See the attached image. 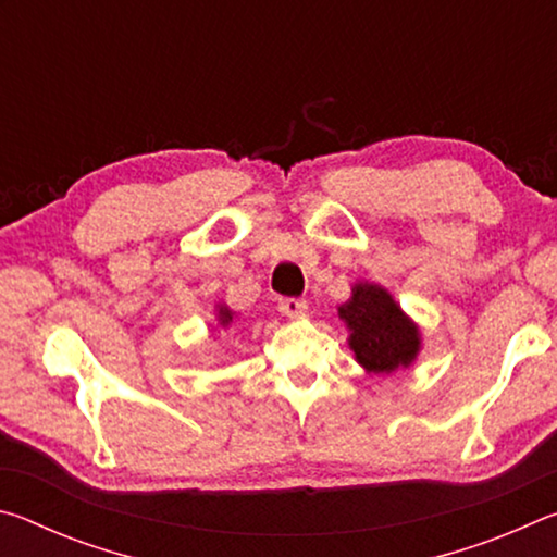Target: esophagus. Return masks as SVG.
Wrapping results in <instances>:
<instances>
[{"mask_svg":"<svg viewBox=\"0 0 557 557\" xmlns=\"http://www.w3.org/2000/svg\"><path fill=\"white\" fill-rule=\"evenodd\" d=\"M280 312L285 317H301L307 312V299H297V297H285L280 299Z\"/></svg>","mask_w":557,"mask_h":557,"instance_id":"esophagus-1","label":"esophagus"}]
</instances>
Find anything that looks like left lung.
Masks as SVG:
<instances>
[{"label":"left lung","instance_id":"1","mask_svg":"<svg viewBox=\"0 0 557 557\" xmlns=\"http://www.w3.org/2000/svg\"><path fill=\"white\" fill-rule=\"evenodd\" d=\"M338 314L351 329L348 344L366 371L391 373L418 354V329L379 285H356L354 297L338 307Z\"/></svg>","mask_w":557,"mask_h":557}]
</instances>
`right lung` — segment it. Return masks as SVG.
Listing matches in <instances>:
<instances>
[{
	"mask_svg": "<svg viewBox=\"0 0 557 557\" xmlns=\"http://www.w3.org/2000/svg\"><path fill=\"white\" fill-rule=\"evenodd\" d=\"M219 322H221L223 326H228V324L233 322V312H231V309L221 307V312H219Z\"/></svg>",
	"mask_w": 557,
	"mask_h": 557,
	"instance_id": "add662e5",
	"label": "right lung"
}]
</instances>
